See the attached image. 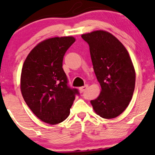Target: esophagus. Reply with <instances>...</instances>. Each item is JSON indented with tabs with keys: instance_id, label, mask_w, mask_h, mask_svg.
<instances>
[{
	"instance_id": "obj_1",
	"label": "esophagus",
	"mask_w": 155,
	"mask_h": 155,
	"mask_svg": "<svg viewBox=\"0 0 155 155\" xmlns=\"http://www.w3.org/2000/svg\"><path fill=\"white\" fill-rule=\"evenodd\" d=\"M88 87V85H84V86H83V87H79V91H80V92H84V91H85L86 90H87V88Z\"/></svg>"
}]
</instances>
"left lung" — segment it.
<instances>
[{"instance_id":"8db88e82","label":"left lung","mask_w":155,"mask_h":155,"mask_svg":"<svg viewBox=\"0 0 155 155\" xmlns=\"http://www.w3.org/2000/svg\"><path fill=\"white\" fill-rule=\"evenodd\" d=\"M97 80L101 90L91 101L93 110L103 118H116L126 110L133 96L135 71L124 45L110 32L97 30L83 34Z\"/></svg>"}]
</instances>
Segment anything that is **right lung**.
<instances>
[{
    "label": "right lung",
    "instance_id": "1",
    "mask_svg": "<svg viewBox=\"0 0 155 155\" xmlns=\"http://www.w3.org/2000/svg\"><path fill=\"white\" fill-rule=\"evenodd\" d=\"M76 41L72 36L48 38L31 51L20 75V91L25 102L42 121L54 125L65 120L78 94L68 86L62 68L65 52Z\"/></svg>",
    "mask_w": 155,
    "mask_h": 155
}]
</instances>
